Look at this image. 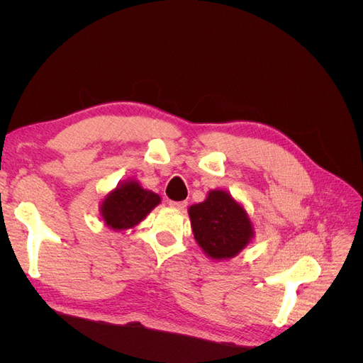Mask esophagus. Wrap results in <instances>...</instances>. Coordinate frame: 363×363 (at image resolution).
Returning a JSON list of instances; mask_svg holds the SVG:
<instances>
[{
    "label": "esophagus",
    "mask_w": 363,
    "mask_h": 363,
    "mask_svg": "<svg viewBox=\"0 0 363 363\" xmlns=\"http://www.w3.org/2000/svg\"><path fill=\"white\" fill-rule=\"evenodd\" d=\"M169 206L174 207V208H179V211H182V208H184L186 206H188V203H186V201H169Z\"/></svg>",
    "instance_id": "1"
}]
</instances>
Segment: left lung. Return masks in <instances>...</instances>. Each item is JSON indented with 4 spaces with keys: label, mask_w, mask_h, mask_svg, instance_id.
Segmentation results:
<instances>
[{
    "label": "left lung",
    "mask_w": 363,
    "mask_h": 363,
    "mask_svg": "<svg viewBox=\"0 0 363 363\" xmlns=\"http://www.w3.org/2000/svg\"><path fill=\"white\" fill-rule=\"evenodd\" d=\"M188 212L196 244L211 259L235 257L255 236L247 211L225 191H211Z\"/></svg>",
    "instance_id": "8db88e82"
}]
</instances>
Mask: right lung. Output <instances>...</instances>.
<instances>
[{"instance_id": "obj_1", "label": "right lung", "mask_w": 363, "mask_h": 363, "mask_svg": "<svg viewBox=\"0 0 363 363\" xmlns=\"http://www.w3.org/2000/svg\"><path fill=\"white\" fill-rule=\"evenodd\" d=\"M160 203V196L144 189L136 180L119 183L101 203L100 213L113 230H127L138 225Z\"/></svg>"}]
</instances>
